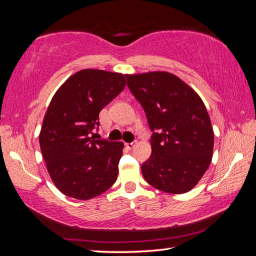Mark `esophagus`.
Instances as JSON below:
<instances>
[{"mask_svg": "<svg viewBox=\"0 0 256 256\" xmlns=\"http://www.w3.org/2000/svg\"><path fill=\"white\" fill-rule=\"evenodd\" d=\"M136 141H134V142H130V144H125V146H126L128 149L131 150V149L134 148V146H136Z\"/></svg>", "mask_w": 256, "mask_h": 256, "instance_id": "34e87169", "label": "esophagus"}]
</instances>
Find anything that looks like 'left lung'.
<instances>
[{
  "label": "left lung",
  "mask_w": 256,
  "mask_h": 256,
  "mask_svg": "<svg viewBox=\"0 0 256 256\" xmlns=\"http://www.w3.org/2000/svg\"><path fill=\"white\" fill-rule=\"evenodd\" d=\"M130 92L144 108L152 152L142 164L148 183L162 192L192 190L211 162L214 136L202 99L168 72L126 76Z\"/></svg>",
  "instance_id": "left-lung-1"
}]
</instances>
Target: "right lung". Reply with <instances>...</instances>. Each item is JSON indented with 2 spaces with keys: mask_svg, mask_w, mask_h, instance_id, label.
Segmentation results:
<instances>
[{
  "mask_svg": "<svg viewBox=\"0 0 256 256\" xmlns=\"http://www.w3.org/2000/svg\"><path fill=\"white\" fill-rule=\"evenodd\" d=\"M125 76L86 68L60 86L52 98L40 134L50 178L64 196L89 200L118 180L123 142L90 136L99 112L123 92Z\"/></svg>",
  "mask_w": 256,
  "mask_h": 256,
  "instance_id": "obj_1",
  "label": "right lung"
}]
</instances>
